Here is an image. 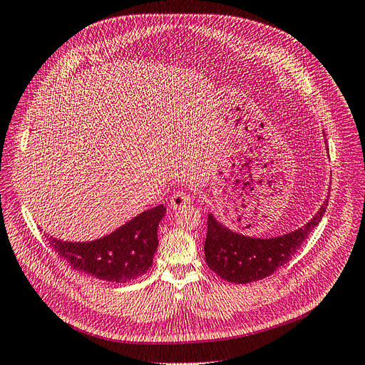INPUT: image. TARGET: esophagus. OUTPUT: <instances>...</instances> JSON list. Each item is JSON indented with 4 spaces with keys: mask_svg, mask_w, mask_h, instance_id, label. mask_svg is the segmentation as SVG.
I'll return each mask as SVG.
<instances>
[{
    "mask_svg": "<svg viewBox=\"0 0 365 365\" xmlns=\"http://www.w3.org/2000/svg\"><path fill=\"white\" fill-rule=\"evenodd\" d=\"M190 203H191V195L187 194V192H185V191H178L170 200V206L174 210L175 209H180L183 206H187Z\"/></svg>",
    "mask_w": 365,
    "mask_h": 365,
    "instance_id": "34e87169",
    "label": "esophagus"
}]
</instances>
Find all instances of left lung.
I'll return each instance as SVG.
<instances>
[{
	"label": "left lung",
	"mask_w": 365,
	"mask_h": 365,
	"mask_svg": "<svg viewBox=\"0 0 365 365\" xmlns=\"http://www.w3.org/2000/svg\"><path fill=\"white\" fill-rule=\"evenodd\" d=\"M327 206L328 198L304 228L271 239L248 237L235 233L209 213L205 242L206 263L218 277L235 284H247L272 275L278 267L292 260L308 233H312L319 225Z\"/></svg>",
	"instance_id": "8db88e82"
}]
</instances>
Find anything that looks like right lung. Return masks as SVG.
I'll list each match as a JSON object with an SVG mask.
<instances>
[{
  "mask_svg": "<svg viewBox=\"0 0 365 365\" xmlns=\"http://www.w3.org/2000/svg\"><path fill=\"white\" fill-rule=\"evenodd\" d=\"M164 205L148 209L118 230L93 242H61L49 237V247L73 271L113 282H129L144 275L158 250V225Z\"/></svg>",
  "mask_w": 365,
  "mask_h": 365,
  "instance_id": "right-lung-1",
  "label": "right lung"
}]
</instances>
